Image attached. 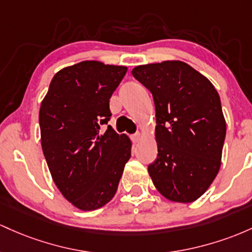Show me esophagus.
<instances>
[{
  "mask_svg": "<svg viewBox=\"0 0 252 252\" xmlns=\"http://www.w3.org/2000/svg\"><path fill=\"white\" fill-rule=\"evenodd\" d=\"M141 139V133L140 132H137V133L132 135V140L134 141V143H138V141H140Z\"/></svg>",
  "mask_w": 252,
  "mask_h": 252,
  "instance_id": "obj_1",
  "label": "esophagus"
}]
</instances>
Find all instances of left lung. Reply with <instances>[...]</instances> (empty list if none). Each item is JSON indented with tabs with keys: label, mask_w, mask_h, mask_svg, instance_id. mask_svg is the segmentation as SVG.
Wrapping results in <instances>:
<instances>
[{
	"label": "left lung",
	"mask_w": 252,
	"mask_h": 252,
	"mask_svg": "<svg viewBox=\"0 0 252 252\" xmlns=\"http://www.w3.org/2000/svg\"><path fill=\"white\" fill-rule=\"evenodd\" d=\"M156 108L157 159L148 171L157 190L174 202H193L210 188L221 164L226 121L213 84L181 61L135 66Z\"/></svg>",
	"instance_id": "1"
}]
</instances>
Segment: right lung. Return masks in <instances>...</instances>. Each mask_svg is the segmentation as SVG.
Listing matches in <instances>:
<instances>
[{
	"instance_id": "obj_1",
	"label": "right lung",
	"mask_w": 252,
	"mask_h": 252,
	"mask_svg": "<svg viewBox=\"0 0 252 252\" xmlns=\"http://www.w3.org/2000/svg\"><path fill=\"white\" fill-rule=\"evenodd\" d=\"M127 67L97 61L66 66L53 76L39 111L41 148L62 195L81 211L113 199L132 143L112 126L109 98Z\"/></svg>"
}]
</instances>
